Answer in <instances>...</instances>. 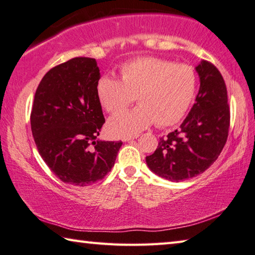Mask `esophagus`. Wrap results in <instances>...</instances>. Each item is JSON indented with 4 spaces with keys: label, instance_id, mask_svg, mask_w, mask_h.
<instances>
[{
    "label": "esophagus",
    "instance_id": "34e87169",
    "mask_svg": "<svg viewBox=\"0 0 255 255\" xmlns=\"http://www.w3.org/2000/svg\"><path fill=\"white\" fill-rule=\"evenodd\" d=\"M137 137H125V138H123V141H132L133 139H136Z\"/></svg>",
    "mask_w": 255,
    "mask_h": 255
}]
</instances>
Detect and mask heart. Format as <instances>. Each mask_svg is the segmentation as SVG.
Returning a JSON list of instances; mask_svg holds the SVG:
<instances>
[{"label":"heart","mask_w":255,"mask_h":255,"mask_svg":"<svg viewBox=\"0 0 255 255\" xmlns=\"http://www.w3.org/2000/svg\"><path fill=\"white\" fill-rule=\"evenodd\" d=\"M122 81L101 75L96 84L100 105L111 114L132 102L137 107L123 111L108 122L112 137L135 136L154 122L159 127L172 126L183 118L191 106L197 88V75L191 66L156 57H140L120 67Z\"/></svg>","instance_id":"obj_1"}]
</instances>
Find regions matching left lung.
Here are the masks:
<instances>
[{
    "instance_id": "obj_1",
    "label": "left lung",
    "mask_w": 255,
    "mask_h": 255,
    "mask_svg": "<svg viewBox=\"0 0 255 255\" xmlns=\"http://www.w3.org/2000/svg\"><path fill=\"white\" fill-rule=\"evenodd\" d=\"M196 72L200 86L195 105L180 127L159 138L156 150L146 156L153 173L173 182L205 172L218 158L228 136L230 108L222 74L206 60Z\"/></svg>"
}]
</instances>
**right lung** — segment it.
I'll use <instances>...</instances> for the list:
<instances>
[{
  "instance_id": "right-lung-1",
  "label": "right lung",
  "mask_w": 255,
  "mask_h": 255,
  "mask_svg": "<svg viewBox=\"0 0 255 255\" xmlns=\"http://www.w3.org/2000/svg\"><path fill=\"white\" fill-rule=\"evenodd\" d=\"M97 60L75 57L51 68L34 94L31 131L40 156L63 182L86 187L115 165L122 141L100 140L105 124L96 93Z\"/></svg>"
}]
</instances>
